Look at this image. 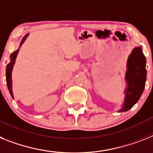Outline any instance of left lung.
I'll list each match as a JSON object with an SVG mask.
<instances>
[{
    "instance_id": "1",
    "label": "left lung",
    "mask_w": 153,
    "mask_h": 153,
    "mask_svg": "<svg viewBox=\"0 0 153 153\" xmlns=\"http://www.w3.org/2000/svg\"><path fill=\"white\" fill-rule=\"evenodd\" d=\"M146 59L141 47H136L128 56L124 81V99L118 112H126L139 100L146 82Z\"/></svg>"
}]
</instances>
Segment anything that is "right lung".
<instances>
[{
  "instance_id": "add662e5",
  "label": "right lung",
  "mask_w": 153,
  "mask_h": 153,
  "mask_svg": "<svg viewBox=\"0 0 153 153\" xmlns=\"http://www.w3.org/2000/svg\"><path fill=\"white\" fill-rule=\"evenodd\" d=\"M29 33H27L25 36L23 37L22 39L20 45H19V47L17 51H14L11 55H10V62L7 64V67H6V82H7V88H8L9 92L11 94V97L14 99V93L13 91H12V78H11V74H12V70H13L14 65L15 64V60L17 58V55L19 52V50L21 48V46L24 43V42L25 41V39H27V37L29 36Z\"/></svg>"
}]
</instances>
